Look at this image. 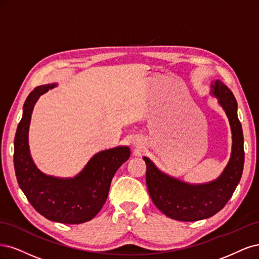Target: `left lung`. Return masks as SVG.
Instances as JSON below:
<instances>
[{"mask_svg": "<svg viewBox=\"0 0 259 259\" xmlns=\"http://www.w3.org/2000/svg\"><path fill=\"white\" fill-rule=\"evenodd\" d=\"M212 95L226 112L231 133L232 149L229 162L219 179L206 184L191 185L161 172L146 157V184L154 204L168 218L182 222L208 219L220 212L231 198L243 172V132L239 121L238 104L230 89L221 80L211 85Z\"/></svg>", "mask_w": 259, "mask_h": 259, "instance_id": "obj_1", "label": "left lung"}]
</instances>
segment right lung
<instances>
[{
	"label": "right lung",
	"mask_w": 259,
	"mask_h": 259,
	"mask_svg": "<svg viewBox=\"0 0 259 259\" xmlns=\"http://www.w3.org/2000/svg\"><path fill=\"white\" fill-rule=\"evenodd\" d=\"M57 84L38 86L23 104L22 118L14 141V166L18 184L29 202L49 221L81 224L93 220L104 205L111 182L119 166L130 157L128 146L96 154L73 179H60L40 172L29 149L31 114L39 96Z\"/></svg>",
	"instance_id": "add662e5"
}]
</instances>
